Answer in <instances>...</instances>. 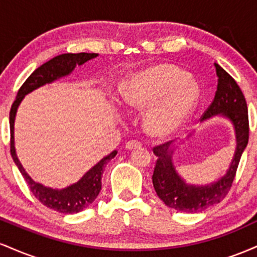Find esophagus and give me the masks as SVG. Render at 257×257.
Listing matches in <instances>:
<instances>
[{"label": "esophagus", "mask_w": 257, "mask_h": 257, "mask_svg": "<svg viewBox=\"0 0 257 257\" xmlns=\"http://www.w3.org/2000/svg\"><path fill=\"white\" fill-rule=\"evenodd\" d=\"M139 147H141V143L138 140H131L125 144L126 150H135V149H139Z\"/></svg>", "instance_id": "34e87169"}]
</instances>
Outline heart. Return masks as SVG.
<instances>
[{
  "instance_id": "1",
  "label": "heart",
  "mask_w": 257,
  "mask_h": 257,
  "mask_svg": "<svg viewBox=\"0 0 257 257\" xmlns=\"http://www.w3.org/2000/svg\"><path fill=\"white\" fill-rule=\"evenodd\" d=\"M199 98L198 85L170 65H158L134 75L123 88V101L137 110L149 107L147 132L167 137L178 132L191 116Z\"/></svg>"
}]
</instances>
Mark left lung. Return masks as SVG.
<instances>
[{
	"instance_id": "1",
	"label": "left lung",
	"mask_w": 257,
	"mask_h": 257,
	"mask_svg": "<svg viewBox=\"0 0 257 257\" xmlns=\"http://www.w3.org/2000/svg\"><path fill=\"white\" fill-rule=\"evenodd\" d=\"M214 66L219 77L217 89L213 102L202 116V120L221 114L231 120L234 126L237 147L227 173L213 184L188 185L180 178L173 164L172 141L153 147V153L157 156L152 175L156 193L167 206L184 213H200L225 198L231 190L240 157L249 140V117L243 91L220 65L215 63Z\"/></svg>"
}]
</instances>
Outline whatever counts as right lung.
I'll list each match as a JSON object with an SVG mask.
<instances>
[{
    "label": "right lung",
    "mask_w": 257,
    "mask_h": 257,
    "mask_svg": "<svg viewBox=\"0 0 257 257\" xmlns=\"http://www.w3.org/2000/svg\"><path fill=\"white\" fill-rule=\"evenodd\" d=\"M96 57H98L96 53H77V54L67 53V54L58 55V57L53 58L47 63L41 65L38 69L35 70L29 76L28 79L20 87V89L18 90L17 98L14 100L10 112L11 155L13 157L14 163L17 164L22 175L24 176L26 184L29 185V188H30L32 194L47 208L54 209V210L63 214L79 213V211L87 209L95 200L100 190H101V176L106 164L117 155V151L114 150L110 155L102 158L98 164H95L90 170H88L76 184L67 186L66 188H63V190L46 187V186L38 184V182H35L28 175V173L25 172L22 163L17 157L16 147H14V119H16L18 106L24 99L26 94L37 89L41 85L52 83L55 79L70 75L77 65L84 64L85 61Z\"/></svg>",
    "instance_id": "add662e5"
}]
</instances>
